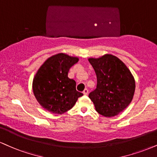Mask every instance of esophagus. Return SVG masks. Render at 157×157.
Returning <instances> with one entry per match:
<instances>
[{"mask_svg": "<svg viewBox=\"0 0 157 157\" xmlns=\"http://www.w3.org/2000/svg\"><path fill=\"white\" fill-rule=\"evenodd\" d=\"M88 94V90L87 89V88H86V89H84L83 90V94L84 95H87V94Z\"/></svg>", "mask_w": 157, "mask_h": 157, "instance_id": "1", "label": "esophagus"}]
</instances>
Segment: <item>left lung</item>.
<instances>
[{
    "instance_id": "8db88e82",
    "label": "left lung",
    "mask_w": 157,
    "mask_h": 157,
    "mask_svg": "<svg viewBox=\"0 0 157 157\" xmlns=\"http://www.w3.org/2000/svg\"><path fill=\"white\" fill-rule=\"evenodd\" d=\"M88 61L97 77V88L89 94L96 110L105 117L117 116L133 99L135 81L127 67L116 56L106 54Z\"/></svg>"
}]
</instances>
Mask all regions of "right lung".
<instances>
[{"mask_svg": "<svg viewBox=\"0 0 157 157\" xmlns=\"http://www.w3.org/2000/svg\"><path fill=\"white\" fill-rule=\"evenodd\" d=\"M78 60L77 57L58 53L41 66L33 78V91L43 108L54 114H63L83 95L76 90V82L68 77L69 69Z\"/></svg>", "mask_w": 157, "mask_h": 157, "instance_id": "1", "label": "right lung"}]
</instances>
